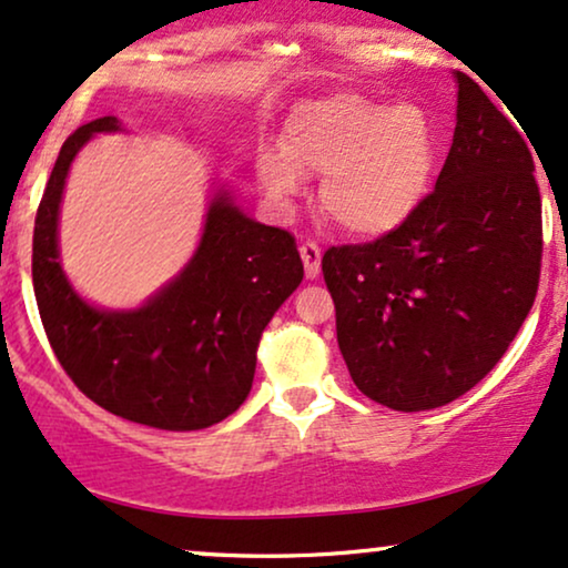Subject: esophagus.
Returning <instances> with one entry per match:
<instances>
[{
  "label": "esophagus",
  "instance_id": "esophagus-1",
  "mask_svg": "<svg viewBox=\"0 0 568 568\" xmlns=\"http://www.w3.org/2000/svg\"><path fill=\"white\" fill-rule=\"evenodd\" d=\"M298 251H301V260H304L306 277L314 280L320 275V267H322V248L314 241H306V243H301Z\"/></svg>",
  "mask_w": 568,
  "mask_h": 568
}]
</instances>
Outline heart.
<instances>
[{"label": "heart", "instance_id": "b5f03b06", "mask_svg": "<svg viewBox=\"0 0 568 568\" xmlns=\"http://www.w3.org/2000/svg\"><path fill=\"white\" fill-rule=\"evenodd\" d=\"M435 164L437 135L425 106H385L351 91L301 99L277 143L262 141L254 152L256 183L272 204H288L301 175H322L320 206L354 235L404 225L429 193Z\"/></svg>", "mask_w": 568, "mask_h": 568}]
</instances>
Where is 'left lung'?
<instances>
[{"instance_id": "obj_1", "label": "left lung", "mask_w": 568, "mask_h": 568, "mask_svg": "<svg viewBox=\"0 0 568 568\" xmlns=\"http://www.w3.org/2000/svg\"><path fill=\"white\" fill-rule=\"evenodd\" d=\"M454 78L456 131L435 191L383 239L322 256L351 379L393 412L471 390L511 346L540 283L532 152L469 75Z\"/></svg>"}]
</instances>
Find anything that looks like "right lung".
Segmentation results:
<instances>
[{
  "label": "right lung",
  "instance_id": "right-lung-1",
  "mask_svg": "<svg viewBox=\"0 0 568 568\" xmlns=\"http://www.w3.org/2000/svg\"><path fill=\"white\" fill-rule=\"evenodd\" d=\"M118 118L62 143L33 227V293L62 369L93 404L135 425L204 429L246 400L267 322L304 280L296 239L251 220L222 185L189 264L135 308L93 306L60 264V204L75 154Z\"/></svg>",
  "mask_w": 568,
  "mask_h": 568
}]
</instances>
